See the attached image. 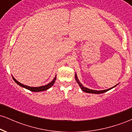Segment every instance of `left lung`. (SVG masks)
I'll return each mask as SVG.
<instances>
[{
	"label": "left lung",
	"mask_w": 132,
	"mask_h": 132,
	"mask_svg": "<svg viewBox=\"0 0 132 132\" xmlns=\"http://www.w3.org/2000/svg\"><path fill=\"white\" fill-rule=\"evenodd\" d=\"M75 79H76V81L77 82H78V84H79V87H81V90H82V91H84V92H87V93H90V94H99L104 93V92H107V91H108V90H110V89H113V87H116V86H117L118 84H117V85L114 86L112 87H111V88H109V89H105V90H92V89H89V88H87V87H84V86H83L81 82H80V81H79V79H78V76H77V75L76 73H75Z\"/></svg>",
	"instance_id": "1"
}]
</instances>
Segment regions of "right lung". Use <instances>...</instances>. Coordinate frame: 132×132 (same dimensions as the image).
<instances>
[{"label":"right lung","mask_w":132,"mask_h":132,"mask_svg":"<svg viewBox=\"0 0 132 132\" xmlns=\"http://www.w3.org/2000/svg\"><path fill=\"white\" fill-rule=\"evenodd\" d=\"M12 76L13 81L15 82L18 84V85H19L20 86H21V87L28 89V90H30V91H32V92H40V91H44V90H48V89H50L51 87H52V86H53L54 82H55L56 79V75L55 77H54V78L53 79V81L50 82L49 84H46V85L40 86V87H30V86L24 85V84H22V83L19 82V81H16L15 79L13 78V76Z\"/></svg>","instance_id":"right-lung-1"}]
</instances>
